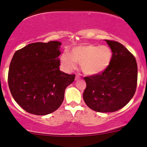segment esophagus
<instances>
[{
	"label": "esophagus",
	"mask_w": 147,
	"mask_h": 147,
	"mask_svg": "<svg viewBox=\"0 0 147 147\" xmlns=\"http://www.w3.org/2000/svg\"><path fill=\"white\" fill-rule=\"evenodd\" d=\"M79 79H80V77H79V76L77 75V76H76V77H75V80H76V81H77V80H79Z\"/></svg>",
	"instance_id": "obj_1"
}]
</instances>
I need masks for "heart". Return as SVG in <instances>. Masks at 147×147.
I'll use <instances>...</instances> for the list:
<instances>
[{"instance_id": "heart-1", "label": "heart", "mask_w": 147, "mask_h": 147, "mask_svg": "<svg viewBox=\"0 0 147 147\" xmlns=\"http://www.w3.org/2000/svg\"><path fill=\"white\" fill-rule=\"evenodd\" d=\"M112 59L113 52L109 47L87 43L74 47L70 53H62L60 62L66 71L75 68L77 62H79L85 74L96 75L105 72L110 66Z\"/></svg>"}]
</instances>
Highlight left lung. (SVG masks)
Masks as SVG:
<instances>
[{
	"label": "left lung",
	"mask_w": 147,
	"mask_h": 147,
	"mask_svg": "<svg viewBox=\"0 0 147 147\" xmlns=\"http://www.w3.org/2000/svg\"><path fill=\"white\" fill-rule=\"evenodd\" d=\"M112 50L113 59L102 74L84 78L87 87L85 102L100 113L115 112L125 107L134 95L138 68L135 57L122 44L105 40Z\"/></svg>",
	"instance_id": "left-lung-1"
}]
</instances>
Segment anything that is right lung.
Instances as JSON below:
<instances>
[{
	"mask_svg": "<svg viewBox=\"0 0 147 147\" xmlns=\"http://www.w3.org/2000/svg\"><path fill=\"white\" fill-rule=\"evenodd\" d=\"M61 45L57 40L34 42L14 53L8 74L9 90L26 112L36 115L54 112L75 80V75L60 70Z\"/></svg>",
	"mask_w": 147,
	"mask_h": 147,
	"instance_id": "obj_1",
	"label": "right lung"
}]
</instances>
